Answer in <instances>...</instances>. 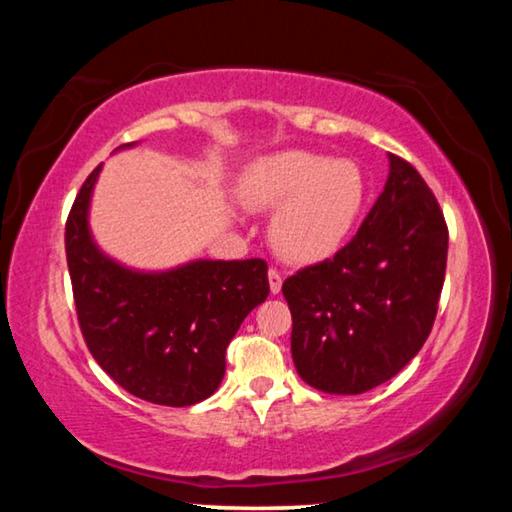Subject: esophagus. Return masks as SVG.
<instances>
[{"mask_svg": "<svg viewBox=\"0 0 512 512\" xmlns=\"http://www.w3.org/2000/svg\"><path fill=\"white\" fill-rule=\"evenodd\" d=\"M268 284H271V293H280L282 289V273L277 268H271L268 271Z\"/></svg>", "mask_w": 512, "mask_h": 512, "instance_id": "34e87169", "label": "esophagus"}]
</instances>
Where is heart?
I'll list each match as a JSON object with an SVG mask.
<instances>
[{"mask_svg":"<svg viewBox=\"0 0 512 512\" xmlns=\"http://www.w3.org/2000/svg\"><path fill=\"white\" fill-rule=\"evenodd\" d=\"M250 210H277L273 244L293 262H318L348 239L366 183L357 164L309 151L277 153L257 162L241 183Z\"/></svg>","mask_w":512,"mask_h":512,"instance_id":"1","label":"heart"}]
</instances>
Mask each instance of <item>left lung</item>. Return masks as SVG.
<instances>
[{"label":"left lung","instance_id":"left-lung-1","mask_svg":"<svg viewBox=\"0 0 512 512\" xmlns=\"http://www.w3.org/2000/svg\"><path fill=\"white\" fill-rule=\"evenodd\" d=\"M447 244L436 196L411 162L391 155L384 192L350 244L282 284L298 375L334 395L395 377L436 320Z\"/></svg>","mask_w":512,"mask_h":512}]
</instances>
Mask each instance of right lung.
I'll return each instance as SVG.
<instances>
[{"label": "right lung", "instance_id": "obj_1", "mask_svg": "<svg viewBox=\"0 0 512 512\" xmlns=\"http://www.w3.org/2000/svg\"><path fill=\"white\" fill-rule=\"evenodd\" d=\"M94 169L65 223V253L81 334L94 361L140 400L192 406L219 388L225 348L268 291L264 259L192 262L135 273L99 253L88 230Z\"/></svg>", "mask_w": 512, "mask_h": 512}]
</instances>
